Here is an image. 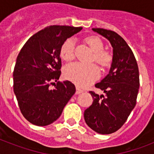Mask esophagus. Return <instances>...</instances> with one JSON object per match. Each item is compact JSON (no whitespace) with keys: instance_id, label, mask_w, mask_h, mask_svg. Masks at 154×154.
Masks as SVG:
<instances>
[{"instance_id":"esophagus-1","label":"esophagus","mask_w":154,"mask_h":154,"mask_svg":"<svg viewBox=\"0 0 154 154\" xmlns=\"http://www.w3.org/2000/svg\"><path fill=\"white\" fill-rule=\"evenodd\" d=\"M82 92H83V90H82V89H81L80 88H79L78 86H76V92H75L76 94H79Z\"/></svg>"}]
</instances>
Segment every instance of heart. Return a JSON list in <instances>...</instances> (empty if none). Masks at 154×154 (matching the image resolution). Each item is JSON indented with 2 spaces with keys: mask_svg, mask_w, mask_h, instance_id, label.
<instances>
[{
  "mask_svg": "<svg viewBox=\"0 0 154 154\" xmlns=\"http://www.w3.org/2000/svg\"><path fill=\"white\" fill-rule=\"evenodd\" d=\"M87 44L94 51L92 60L106 66L112 61V55L109 51H104V45L101 39L96 36H90L86 38ZM75 40L74 38H69L62 44L61 48V56L65 61H69L74 58ZM100 71L96 64L85 65L80 62L68 64L64 69V75L80 87H85L92 83L99 78Z\"/></svg>",
  "mask_w": 154,
  "mask_h": 154,
  "instance_id": "obj_1",
  "label": "heart"
}]
</instances>
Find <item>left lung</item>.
<instances>
[{
	"mask_svg": "<svg viewBox=\"0 0 154 154\" xmlns=\"http://www.w3.org/2000/svg\"><path fill=\"white\" fill-rule=\"evenodd\" d=\"M92 30L109 41L113 57L109 74L95 85L105 96L89 92L93 103L85 110L84 118L96 133L110 134L122 127L135 107L140 87L138 65L131 48L120 35L103 28Z\"/></svg>",
	"mask_w": 154,
	"mask_h": 154,
	"instance_id": "left-lung-1",
	"label": "left lung"
}]
</instances>
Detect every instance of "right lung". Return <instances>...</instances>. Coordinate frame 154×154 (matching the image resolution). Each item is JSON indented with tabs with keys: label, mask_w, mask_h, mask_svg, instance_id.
<instances>
[{
	"label": "right lung",
	"mask_w": 154,
	"mask_h": 154,
	"mask_svg": "<svg viewBox=\"0 0 154 154\" xmlns=\"http://www.w3.org/2000/svg\"><path fill=\"white\" fill-rule=\"evenodd\" d=\"M82 28L47 27L32 35L19 52L13 72L14 92L21 113L32 124L43 126L55 122L75 92L71 82H58L60 52L65 41ZM51 84H55L53 90Z\"/></svg>",
	"instance_id": "1"
}]
</instances>
